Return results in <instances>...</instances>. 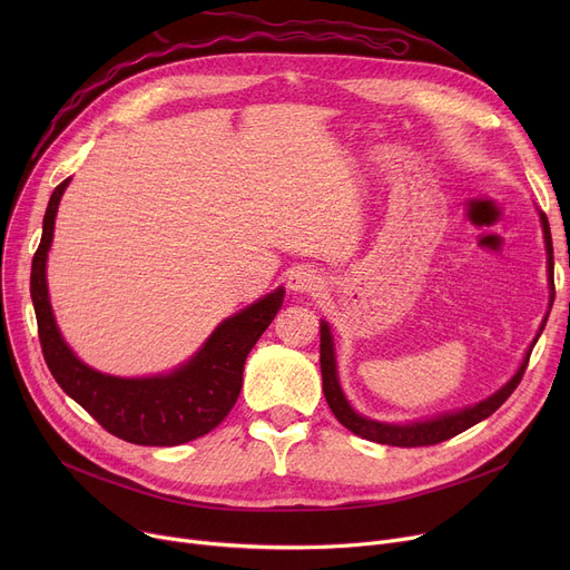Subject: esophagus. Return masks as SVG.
Wrapping results in <instances>:
<instances>
[{
	"mask_svg": "<svg viewBox=\"0 0 570 570\" xmlns=\"http://www.w3.org/2000/svg\"><path fill=\"white\" fill-rule=\"evenodd\" d=\"M288 288L293 293H316L323 288V277L316 273L314 267H295L288 275Z\"/></svg>",
	"mask_w": 570,
	"mask_h": 570,
	"instance_id": "34e87169",
	"label": "esophagus"
}]
</instances>
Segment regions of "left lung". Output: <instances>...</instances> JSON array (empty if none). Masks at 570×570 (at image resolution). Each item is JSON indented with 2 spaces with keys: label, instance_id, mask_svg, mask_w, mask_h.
Instances as JSON below:
<instances>
[{
  "label": "left lung",
  "instance_id": "8db88e82",
  "mask_svg": "<svg viewBox=\"0 0 570 570\" xmlns=\"http://www.w3.org/2000/svg\"><path fill=\"white\" fill-rule=\"evenodd\" d=\"M538 217H541V226H543V237H546V252H548V286H550V309H552V303H554V256H552V235H550V224H548V217L546 213H541L538 209ZM550 309L541 323V327H538V333L533 337V342L529 344L522 363L518 367V372L508 379L497 393H492L490 397L475 402L471 406H464V409H458V411H445V413H439L434 417H425V421H411V423H381V421H374V417H367L363 413H357L351 402L346 400L344 391H342V383H340V374H337V353H335V337H333V331L331 325H327V321H321V376H323V395H325V402L327 406L333 409L337 421L348 430L353 432L355 436H363L367 441H374V443H385V445H402V448H415V445H434V443H441V441H448L458 436L460 432L473 428L475 423L485 421V417H490L508 397H511V393L518 387V383L522 381V374L527 370V363H529V355L538 342V337H541L543 327L548 323V316H550Z\"/></svg>",
  "mask_w": 570,
  "mask_h": 570
}]
</instances>
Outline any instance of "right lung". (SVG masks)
Returning <instances> with one entry per match:
<instances>
[{"label":"right lung","instance_id":"1","mask_svg":"<svg viewBox=\"0 0 570 570\" xmlns=\"http://www.w3.org/2000/svg\"><path fill=\"white\" fill-rule=\"evenodd\" d=\"M69 183L71 177L55 187L48 200L41 245L35 254L32 279H29L39 340L50 374L104 430L129 443L179 445L207 434L237 402L247 355L282 309L284 286L224 318L187 363L166 374L127 379L89 367L59 333L46 279L57 207Z\"/></svg>","mask_w":570,"mask_h":570}]
</instances>
